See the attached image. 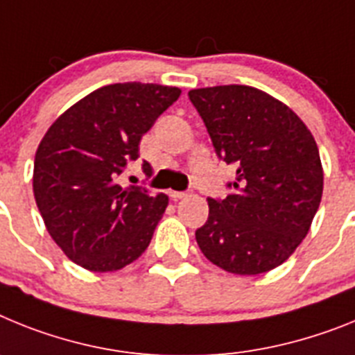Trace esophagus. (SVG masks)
<instances>
[{
	"label": "esophagus",
	"mask_w": 355,
	"mask_h": 355,
	"mask_svg": "<svg viewBox=\"0 0 355 355\" xmlns=\"http://www.w3.org/2000/svg\"><path fill=\"white\" fill-rule=\"evenodd\" d=\"M186 196H187L186 191H169V198L180 200V198H186Z\"/></svg>",
	"instance_id": "esophagus-1"
}]
</instances>
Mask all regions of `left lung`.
Returning <instances> with one entry per match:
<instances>
[{
    "label": "left lung",
    "mask_w": 355,
    "mask_h": 355,
    "mask_svg": "<svg viewBox=\"0 0 355 355\" xmlns=\"http://www.w3.org/2000/svg\"><path fill=\"white\" fill-rule=\"evenodd\" d=\"M216 155L236 166L227 198H207L196 243L216 266L259 275L282 264L307 236L320 207L318 146L297 114L248 85L189 91Z\"/></svg>",
    "instance_id": "8db88e82"
}]
</instances>
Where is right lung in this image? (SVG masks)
I'll list each match as a JSON object with an SVG mask.
<instances>
[{
  "label": "right lung",
  "instance_id": "obj_1",
  "mask_svg": "<svg viewBox=\"0 0 355 355\" xmlns=\"http://www.w3.org/2000/svg\"><path fill=\"white\" fill-rule=\"evenodd\" d=\"M180 96L168 85L125 82L96 89L49 126L33 162V195L49 236L91 271L134 263L152 241L168 196L118 177L139 159L141 137ZM150 177L152 166L143 162Z\"/></svg>",
  "mask_w": 355,
  "mask_h": 355
}]
</instances>
